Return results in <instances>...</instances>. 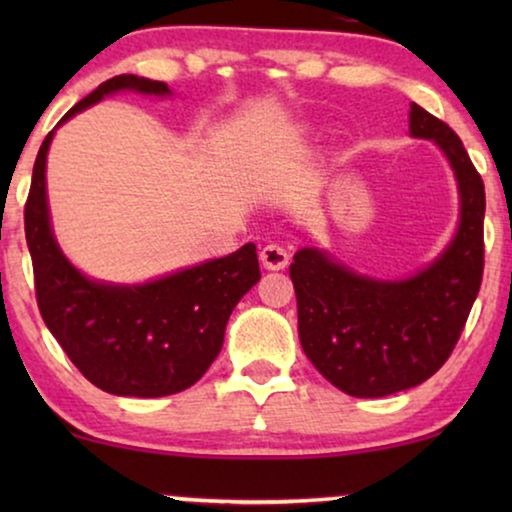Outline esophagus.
Returning a JSON list of instances; mask_svg holds the SVG:
<instances>
[{"label": "esophagus", "instance_id": "esophagus-1", "mask_svg": "<svg viewBox=\"0 0 512 512\" xmlns=\"http://www.w3.org/2000/svg\"><path fill=\"white\" fill-rule=\"evenodd\" d=\"M289 249L282 247V244L272 242L268 247H263L261 251V263L265 265L268 270H284L286 265H289Z\"/></svg>", "mask_w": 512, "mask_h": 512}]
</instances>
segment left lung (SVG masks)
Instances as JSON below:
<instances>
[{"label":"left lung","instance_id":"8db88e82","mask_svg":"<svg viewBox=\"0 0 512 512\" xmlns=\"http://www.w3.org/2000/svg\"><path fill=\"white\" fill-rule=\"evenodd\" d=\"M412 137L433 139L457 174L461 221L436 263L405 282L354 275L317 249H300L289 275L307 359L340 391L359 398L417 387L450 359L485 270V184L450 125L419 104Z\"/></svg>","mask_w":512,"mask_h":512}]
</instances>
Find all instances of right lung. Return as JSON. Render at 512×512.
<instances>
[{"label":"right lung","mask_w":512,"mask_h":512,"mask_svg":"<svg viewBox=\"0 0 512 512\" xmlns=\"http://www.w3.org/2000/svg\"><path fill=\"white\" fill-rule=\"evenodd\" d=\"M125 88L170 93L163 81L121 74L100 83L60 123ZM51 139L48 132L34 160L25 202V237L44 324L81 375L107 394L158 398L188 389L219 356L233 307L261 279L256 244L144 286L90 282L62 256L48 223Z\"/></svg>","instance_id":"1"}]
</instances>
